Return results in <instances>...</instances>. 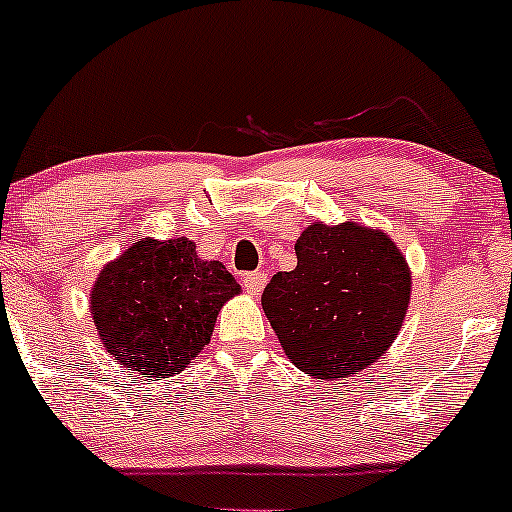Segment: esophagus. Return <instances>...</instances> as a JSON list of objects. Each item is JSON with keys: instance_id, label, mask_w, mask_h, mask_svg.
Masks as SVG:
<instances>
[{"instance_id": "1", "label": "esophagus", "mask_w": 512, "mask_h": 512, "mask_svg": "<svg viewBox=\"0 0 512 512\" xmlns=\"http://www.w3.org/2000/svg\"><path fill=\"white\" fill-rule=\"evenodd\" d=\"M240 279H243L245 291L252 293V296H257L264 289V284H267V274L264 272H248L240 276Z\"/></svg>"}]
</instances>
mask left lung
<instances>
[{"label": "left lung", "mask_w": 512, "mask_h": 512, "mask_svg": "<svg viewBox=\"0 0 512 512\" xmlns=\"http://www.w3.org/2000/svg\"><path fill=\"white\" fill-rule=\"evenodd\" d=\"M296 257V269L276 272L262 293L286 356L320 380L373 366L409 308L411 276L397 245L354 221L313 223Z\"/></svg>", "instance_id": "8db88e82"}]
</instances>
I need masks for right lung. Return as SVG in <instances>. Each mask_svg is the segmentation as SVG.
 I'll list each match as a JSON object with an SVG mask.
<instances>
[{"label":"right lung","mask_w":512,"mask_h":512,"mask_svg":"<svg viewBox=\"0 0 512 512\" xmlns=\"http://www.w3.org/2000/svg\"><path fill=\"white\" fill-rule=\"evenodd\" d=\"M238 291L221 262L199 260L192 240L144 238L98 276L91 313L122 368L161 378L209 344L221 305Z\"/></svg>","instance_id":"1"}]
</instances>
